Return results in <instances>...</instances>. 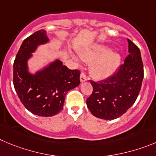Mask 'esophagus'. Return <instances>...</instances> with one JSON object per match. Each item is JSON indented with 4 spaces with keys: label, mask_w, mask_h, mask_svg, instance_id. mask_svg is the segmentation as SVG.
<instances>
[{
    "label": "esophagus",
    "mask_w": 156,
    "mask_h": 156,
    "mask_svg": "<svg viewBox=\"0 0 156 156\" xmlns=\"http://www.w3.org/2000/svg\"><path fill=\"white\" fill-rule=\"evenodd\" d=\"M86 80L87 77L86 75H85V74L84 72H81V75H80V81H81V82H84V81H85Z\"/></svg>",
    "instance_id": "1"
}]
</instances>
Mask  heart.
<instances>
[{"label": "heart", "mask_w": 156, "mask_h": 156, "mask_svg": "<svg viewBox=\"0 0 156 156\" xmlns=\"http://www.w3.org/2000/svg\"><path fill=\"white\" fill-rule=\"evenodd\" d=\"M81 57L85 61H92L90 72L95 78L103 79L114 72L118 68L120 57L116 53L110 52L109 47L96 45L89 50H84Z\"/></svg>", "instance_id": "obj_1"}]
</instances>
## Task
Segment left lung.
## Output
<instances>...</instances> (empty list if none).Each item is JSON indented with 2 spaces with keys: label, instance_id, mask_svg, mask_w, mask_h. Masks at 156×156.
I'll list each match as a JSON object with an SVG mask.
<instances>
[{
  "label": "left lung",
  "instance_id": "8db88e82",
  "mask_svg": "<svg viewBox=\"0 0 156 156\" xmlns=\"http://www.w3.org/2000/svg\"><path fill=\"white\" fill-rule=\"evenodd\" d=\"M129 54L124 63L109 78L99 81L90 80L93 90L87 99L93 116L114 120L125 113L134 103L141 88L144 68L139 48L127 39Z\"/></svg>",
  "mask_w": 156,
  "mask_h": 156
}]
</instances>
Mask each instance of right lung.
<instances>
[{"label":"right lung","mask_w":156,"mask_h":156,"mask_svg":"<svg viewBox=\"0 0 156 156\" xmlns=\"http://www.w3.org/2000/svg\"><path fill=\"white\" fill-rule=\"evenodd\" d=\"M49 41L41 29L24 40L14 61L13 83L25 107L33 114L52 116L61 111L66 94L80 84V71L54 61L35 75L28 71L27 61L40 44Z\"/></svg>","instance_id":"add662e5"}]
</instances>
